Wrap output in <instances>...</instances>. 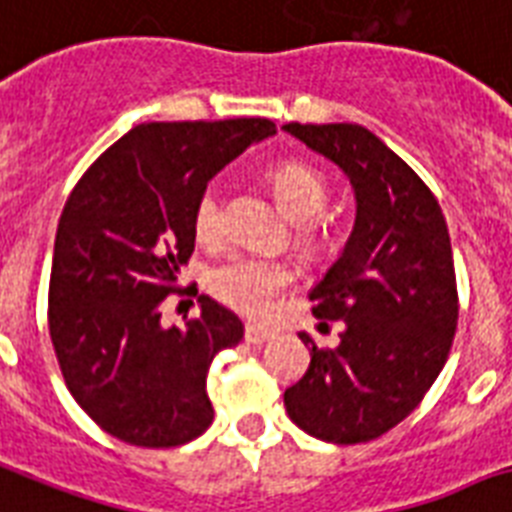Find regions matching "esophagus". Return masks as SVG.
Listing matches in <instances>:
<instances>
[{
	"instance_id": "34e87169",
	"label": "esophagus",
	"mask_w": 512,
	"mask_h": 512,
	"mask_svg": "<svg viewBox=\"0 0 512 512\" xmlns=\"http://www.w3.org/2000/svg\"><path fill=\"white\" fill-rule=\"evenodd\" d=\"M275 330H269V327H261V325H245V341L251 343V346H261V343H267L275 338Z\"/></svg>"
}]
</instances>
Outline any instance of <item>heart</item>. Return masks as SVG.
Returning <instances> with one entry per match:
<instances>
[{
  "mask_svg": "<svg viewBox=\"0 0 512 512\" xmlns=\"http://www.w3.org/2000/svg\"><path fill=\"white\" fill-rule=\"evenodd\" d=\"M269 179H272L280 206L293 222H312L314 216L322 214L327 203V190L317 171L304 163H280L269 174ZM192 224H195V235L200 240H214L219 235L222 230L219 187L208 185L200 192ZM290 282H293V272L280 261L261 259V256H235L211 272L208 288L224 306H230L245 317H253V320H264L275 312L277 301Z\"/></svg>",
  "mask_w": 512,
  "mask_h": 512,
  "instance_id": "heart-1",
  "label": "heart"
}]
</instances>
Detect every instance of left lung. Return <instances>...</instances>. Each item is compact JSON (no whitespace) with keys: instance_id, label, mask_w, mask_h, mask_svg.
Wrapping results in <instances>:
<instances>
[{"instance_id":"left-lung-1","label":"left lung","mask_w":512,"mask_h":512,"mask_svg":"<svg viewBox=\"0 0 512 512\" xmlns=\"http://www.w3.org/2000/svg\"><path fill=\"white\" fill-rule=\"evenodd\" d=\"M346 174L357 216L341 256L309 290L312 314L341 320V343L317 349L288 418L314 439L359 444L402 423L447 362L457 327L449 230L423 179L359 124H285Z\"/></svg>"}]
</instances>
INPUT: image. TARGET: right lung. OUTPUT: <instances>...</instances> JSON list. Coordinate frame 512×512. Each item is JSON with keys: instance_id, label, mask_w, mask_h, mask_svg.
Returning a JSON list of instances; mask_svg holds the SVG:
<instances>
[{"instance_id": "1", "label": "right lung", "mask_w": 512, "mask_h": 512, "mask_svg": "<svg viewBox=\"0 0 512 512\" xmlns=\"http://www.w3.org/2000/svg\"><path fill=\"white\" fill-rule=\"evenodd\" d=\"M269 118L153 121L110 145L57 224L49 335L65 386L102 431L134 447H179L214 420L211 359L243 341L237 314L200 296L185 327L161 304L195 251V203Z\"/></svg>"}]
</instances>
